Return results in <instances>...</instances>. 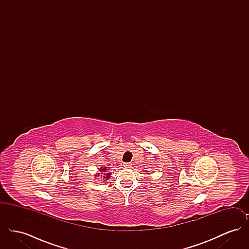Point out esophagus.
<instances>
[{
    "mask_svg": "<svg viewBox=\"0 0 249 249\" xmlns=\"http://www.w3.org/2000/svg\"><path fill=\"white\" fill-rule=\"evenodd\" d=\"M130 166H131V163H130V162H125L124 163V167H126V168H130Z\"/></svg>",
    "mask_w": 249,
    "mask_h": 249,
    "instance_id": "esophagus-1",
    "label": "esophagus"
}]
</instances>
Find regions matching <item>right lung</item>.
Segmentation results:
<instances>
[{
    "label": "right lung",
    "mask_w": 249,
    "mask_h": 249,
    "mask_svg": "<svg viewBox=\"0 0 249 249\" xmlns=\"http://www.w3.org/2000/svg\"><path fill=\"white\" fill-rule=\"evenodd\" d=\"M106 170H107V167H105V168H101V173L103 174V172H106ZM104 177H106V178H109L110 177V175L109 174H107V176H104Z\"/></svg>",
    "instance_id": "1"
}]
</instances>
